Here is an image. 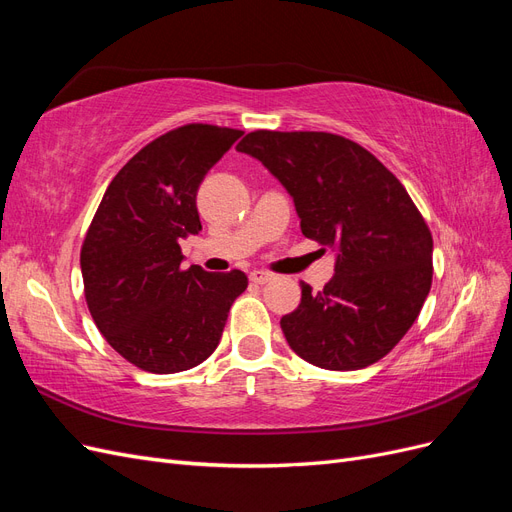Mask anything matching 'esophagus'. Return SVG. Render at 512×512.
<instances>
[{
	"label": "esophagus",
	"mask_w": 512,
	"mask_h": 512,
	"mask_svg": "<svg viewBox=\"0 0 512 512\" xmlns=\"http://www.w3.org/2000/svg\"><path fill=\"white\" fill-rule=\"evenodd\" d=\"M273 280V273L269 271H252L250 273V282L252 284H267Z\"/></svg>",
	"instance_id": "34e87169"
}]
</instances>
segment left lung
Wrapping results in <instances>:
<instances>
[{"mask_svg": "<svg viewBox=\"0 0 512 512\" xmlns=\"http://www.w3.org/2000/svg\"><path fill=\"white\" fill-rule=\"evenodd\" d=\"M237 151L262 162L292 196L301 232L335 252L320 292L280 324L288 346L322 369H363L408 333L431 288L433 239L404 185L367 149L329 132L245 134Z\"/></svg>", "mask_w": 512, "mask_h": 512, "instance_id": "8db88e82", "label": "left lung"}]
</instances>
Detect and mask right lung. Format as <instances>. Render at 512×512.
Wrapping results in <instances>:
<instances>
[{
	"label": "right lung",
	"mask_w": 512,
	"mask_h": 512,
	"mask_svg": "<svg viewBox=\"0 0 512 512\" xmlns=\"http://www.w3.org/2000/svg\"><path fill=\"white\" fill-rule=\"evenodd\" d=\"M241 130L188 123L143 147L108 185L81 250L87 307L123 359L177 374L218 348L247 275L183 269L179 239L203 230L196 192Z\"/></svg>",
	"instance_id": "add662e5"
}]
</instances>
